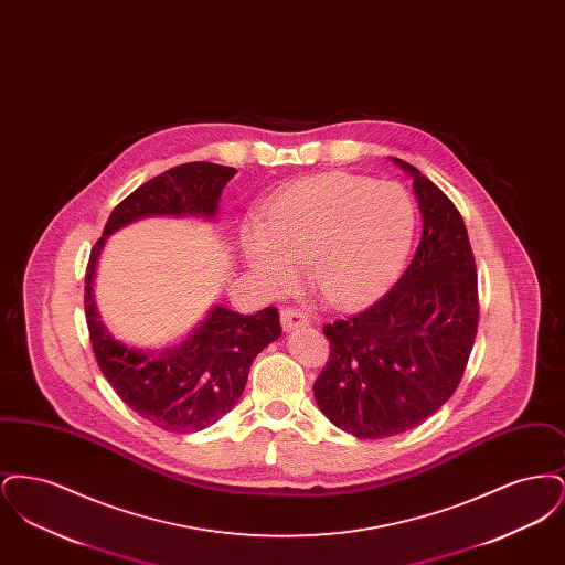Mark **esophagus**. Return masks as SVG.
<instances>
[{
  "label": "esophagus",
  "mask_w": 565,
  "mask_h": 565,
  "mask_svg": "<svg viewBox=\"0 0 565 565\" xmlns=\"http://www.w3.org/2000/svg\"><path fill=\"white\" fill-rule=\"evenodd\" d=\"M279 316H281V326H284L286 332H290V330H295V328H302V326L309 323V318H307L305 313H300L295 307L281 309Z\"/></svg>",
  "instance_id": "34e87169"
}]
</instances>
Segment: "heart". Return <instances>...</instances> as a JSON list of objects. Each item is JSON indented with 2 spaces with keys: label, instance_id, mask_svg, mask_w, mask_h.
Here are the masks:
<instances>
[{
  "label": "heart",
  "instance_id": "1",
  "mask_svg": "<svg viewBox=\"0 0 565 565\" xmlns=\"http://www.w3.org/2000/svg\"><path fill=\"white\" fill-rule=\"evenodd\" d=\"M413 233L415 207L403 186L332 171L277 192L263 222L243 228V256L273 288H288L305 263L326 302L358 307L396 279Z\"/></svg>",
  "mask_w": 565,
  "mask_h": 565
}]
</instances>
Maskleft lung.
Here are the masks:
<instances>
[{
  "instance_id": "8db88e82",
  "label": "left lung",
  "mask_w": 565,
  "mask_h": 565,
  "mask_svg": "<svg viewBox=\"0 0 565 565\" xmlns=\"http://www.w3.org/2000/svg\"><path fill=\"white\" fill-rule=\"evenodd\" d=\"M422 242L398 284L366 311L323 326L330 360L313 396L323 415L358 438L417 428L461 381L479 326L477 265L449 196L413 164Z\"/></svg>"
}]
</instances>
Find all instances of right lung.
<instances>
[{"instance_id": "right-lung-1", "label": "right lung", "mask_w": 565, "mask_h": 565, "mask_svg": "<svg viewBox=\"0 0 565 565\" xmlns=\"http://www.w3.org/2000/svg\"><path fill=\"white\" fill-rule=\"evenodd\" d=\"M235 173L215 162H186L134 190L114 207L84 275V313L102 373L122 403L162 430L199 431L226 415L242 398L254 358L279 339V313L267 307L243 316L214 305L180 345L137 350L114 339L99 318L93 295L99 254L111 233L148 215L214 220Z\"/></svg>"}]
</instances>
